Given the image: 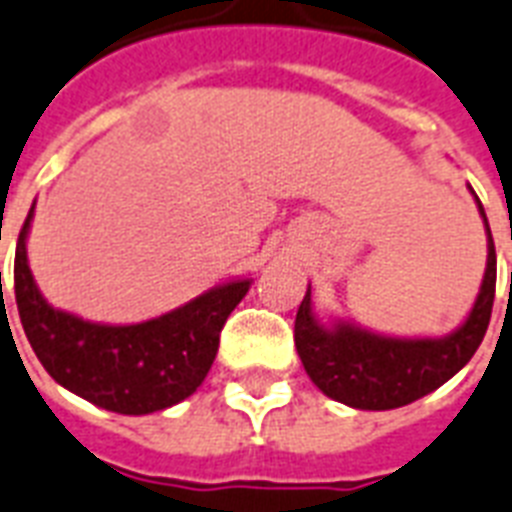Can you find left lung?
Returning a JSON list of instances; mask_svg holds the SVG:
<instances>
[{
    "mask_svg": "<svg viewBox=\"0 0 512 512\" xmlns=\"http://www.w3.org/2000/svg\"><path fill=\"white\" fill-rule=\"evenodd\" d=\"M473 197L486 227L489 256L473 310L451 334L406 339L374 334L347 320L323 323L312 310V291L307 288L296 312L293 342L304 371L323 395L360 411H387L425 398L467 366L489 328L497 288V253L489 219L478 194L473 192Z\"/></svg>",
    "mask_w": 512,
    "mask_h": 512,
    "instance_id": "1",
    "label": "left lung"
}]
</instances>
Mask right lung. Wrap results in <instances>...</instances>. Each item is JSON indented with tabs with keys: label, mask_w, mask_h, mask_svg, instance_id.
<instances>
[{
	"label": "right lung",
	"mask_w": 512,
	"mask_h": 512,
	"mask_svg": "<svg viewBox=\"0 0 512 512\" xmlns=\"http://www.w3.org/2000/svg\"><path fill=\"white\" fill-rule=\"evenodd\" d=\"M31 219L34 205L15 248V301L31 350L47 374L93 406L128 417L189 398L211 371L221 328L251 288V277L216 285L144 323H93L47 304L37 288L26 251Z\"/></svg>",
	"instance_id": "right-lung-1"
}]
</instances>
